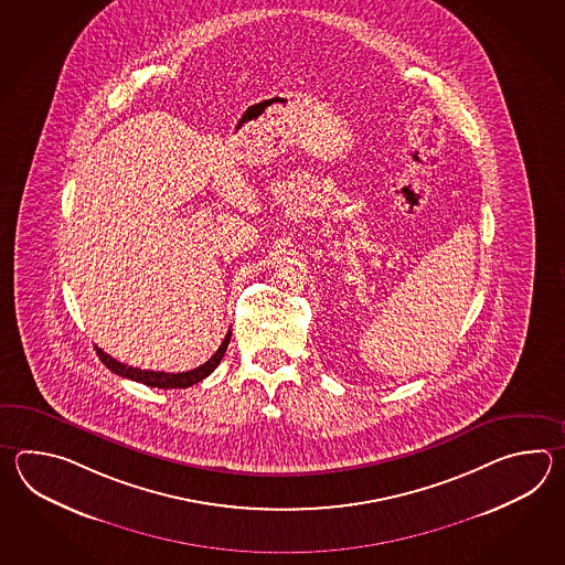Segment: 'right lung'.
<instances>
[{
	"mask_svg": "<svg viewBox=\"0 0 565 565\" xmlns=\"http://www.w3.org/2000/svg\"><path fill=\"white\" fill-rule=\"evenodd\" d=\"M230 337H232V331L226 333V337H224V341H222V345L217 348L216 353H214L210 360L205 361V363H202L200 367L190 370V372L181 373L139 370V367L125 365V363H120V361L115 360V358H110V355H107L103 349L96 348V345L95 349L98 360L103 361L110 372L117 373V375H122V377H127V380H132V382H139V384L151 385V387H159V390H171V387H190V385L202 382L204 377H207L210 373L214 372L217 367V363H220L222 358H224L226 349H228Z\"/></svg>",
	"mask_w": 565,
	"mask_h": 565,
	"instance_id": "add662e5",
	"label": "right lung"
}]
</instances>
